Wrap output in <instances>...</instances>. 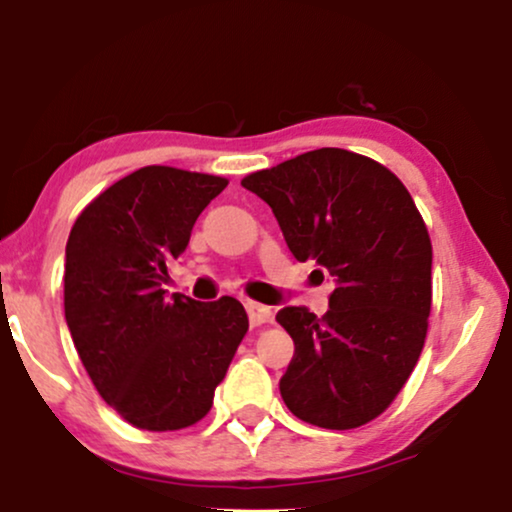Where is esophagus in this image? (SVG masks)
Instances as JSON below:
<instances>
[{
	"instance_id": "obj_1",
	"label": "esophagus",
	"mask_w": 512,
	"mask_h": 512,
	"mask_svg": "<svg viewBox=\"0 0 512 512\" xmlns=\"http://www.w3.org/2000/svg\"><path fill=\"white\" fill-rule=\"evenodd\" d=\"M245 310H248V317H250V325H264V322H272V308L269 305H262V303H255V301H248L245 303Z\"/></svg>"
}]
</instances>
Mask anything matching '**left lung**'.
I'll return each mask as SVG.
<instances>
[{
  "mask_svg": "<svg viewBox=\"0 0 512 512\" xmlns=\"http://www.w3.org/2000/svg\"><path fill=\"white\" fill-rule=\"evenodd\" d=\"M274 211L298 262L334 276L330 310L286 305L291 334L281 375L286 407L301 421L346 431L390 407L419 361L431 313L433 250L407 187L380 163L315 149L243 180Z\"/></svg>",
  "mask_w": 512,
  "mask_h": 512,
  "instance_id": "left-lung-1",
  "label": "left lung"
}]
</instances>
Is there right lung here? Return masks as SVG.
Instances as JSON below:
<instances>
[{
    "label": "right lung",
    "instance_id": "add662e5",
    "mask_svg": "<svg viewBox=\"0 0 512 512\" xmlns=\"http://www.w3.org/2000/svg\"><path fill=\"white\" fill-rule=\"evenodd\" d=\"M226 178L146 166L76 219L64 260V317L98 395L144 431L197 424L248 332L236 298L163 289L197 216Z\"/></svg>",
    "mask_w": 512,
    "mask_h": 512
}]
</instances>
